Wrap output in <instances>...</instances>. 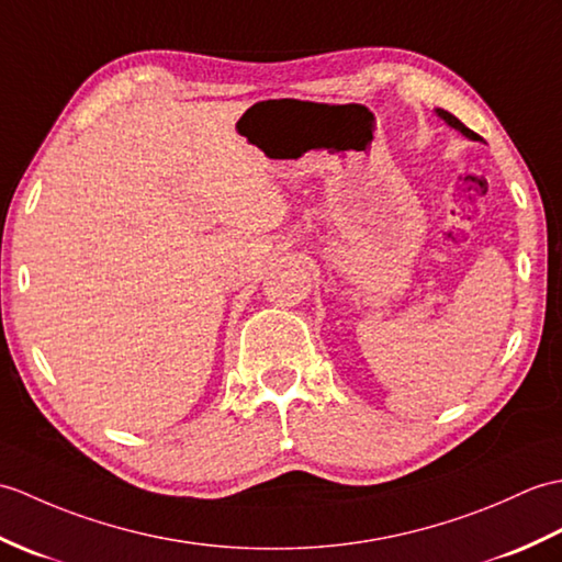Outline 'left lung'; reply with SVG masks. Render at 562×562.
Masks as SVG:
<instances>
[{
	"mask_svg": "<svg viewBox=\"0 0 562 562\" xmlns=\"http://www.w3.org/2000/svg\"><path fill=\"white\" fill-rule=\"evenodd\" d=\"M438 115H440V117H442L447 124H452V127H454V130H459L461 134H467L469 139H481V136H479L476 132H471L464 122L457 120V117L452 115V112H447V110H438Z\"/></svg>",
	"mask_w": 562,
	"mask_h": 562,
	"instance_id": "8db88e82",
	"label": "left lung"
}]
</instances>
